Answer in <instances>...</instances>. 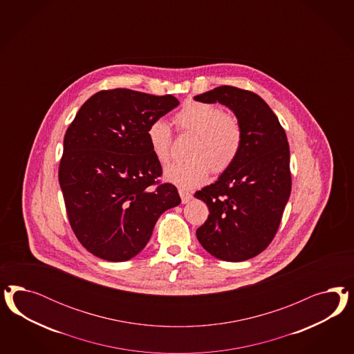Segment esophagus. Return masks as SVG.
Returning <instances> with one entry per match:
<instances>
[{
  "mask_svg": "<svg viewBox=\"0 0 354 354\" xmlns=\"http://www.w3.org/2000/svg\"><path fill=\"white\" fill-rule=\"evenodd\" d=\"M179 194H180L183 204H187V203H189L192 200V193L188 192V191H185L183 188H179Z\"/></svg>",
  "mask_w": 354,
  "mask_h": 354,
  "instance_id": "esophagus-1",
  "label": "esophagus"
}]
</instances>
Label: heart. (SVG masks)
<instances>
[{
	"label": "heart",
	"mask_w": 354,
	"mask_h": 354,
	"mask_svg": "<svg viewBox=\"0 0 354 354\" xmlns=\"http://www.w3.org/2000/svg\"><path fill=\"white\" fill-rule=\"evenodd\" d=\"M174 122L183 133H192L189 160L172 163L165 176L180 188H193L206 180L209 172L223 174L235 163L244 144L240 119L222 107L189 101L175 114ZM150 149L157 161L166 165L172 157V131L167 122L156 119L147 129Z\"/></svg>",
	"instance_id": "b5f03b06"
}]
</instances>
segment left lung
Listing matches in <instances>:
<instances>
[{
  "label": "left lung",
  "instance_id": "obj_1",
  "mask_svg": "<svg viewBox=\"0 0 354 354\" xmlns=\"http://www.w3.org/2000/svg\"><path fill=\"white\" fill-rule=\"evenodd\" d=\"M194 100L230 107L244 129L243 149L235 163L216 182L194 193L209 207L196 235L219 259L239 262L256 257L277 235L290 198L286 131L268 104L250 91L222 86Z\"/></svg>",
  "mask_w": 354,
  "mask_h": 354
}]
</instances>
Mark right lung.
<instances>
[{
    "mask_svg": "<svg viewBox=\"0 0 354 354\" xmlns=\"http://www.w3.org/2000/svg\"><path fill=\"white\" fill-rule=\"evenodd\" d=\"M179 101L127 88L88 98L64 133L58 180L76 239L96 257L122 262L149 241L163 212L180 204L162 183L147 129Z\"/></svg>",
    "mask_w": 354,
    "mask_h": 354,
    "instance_id": "add662e5",
    "label": "right lung"
}]
</instances>
